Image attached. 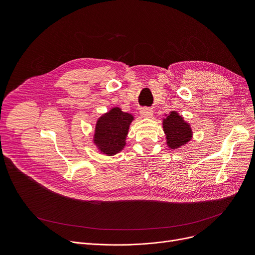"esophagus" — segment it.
I'll use <instances>...</instances> for the list:
<instances>
[{
	"label": "esophagus",
	"instance_id": "1",
	"mask_svg": "<svg viewBox=\"0 0 255 255\" xmlns=\"http://www.w3.org/2000/svg\"><path fill=\"white\" fill-rule=\"evenodd\" d=\"M139 113L143 118H151L153 115V111L149 109V107H142V109H140Z\"/></svg>",
	"mask_w": 255,
	"mask_h": 255
}]
</instances>
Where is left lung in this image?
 Here are the masks:
<instances>
[{
	"instance_id": "left-lung-1",
	"label": "left lung",
	"mask_w": 255,
	"mask_h": 255,
	"mask_svg": "<svg viewBox=\"0 0 255 255\" xmlns=\"http://www.w3.org/2000/svg\"><path fill=\"white\" fill-rule=\"evenodd\" d=\"M163 128L166 134L167 144L169 148L179 146L188 142L191 138L192 132L189 125L177 113L171 112L166 119L163 120Z\"/></svg>"
}]
</instances>
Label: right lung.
<instances>
[{
    "label": "right lung",
    "instance_id": "1",
    "mask_svg": "<svg viewBox=\"0 0 255 255\" xmlns=\"http://www.w3.org/2000/svg\"><path fill=\"white\" fill-rule=\"evenodd\" d=\"M132 120L131 115L115 107L97 121L94 141L104 154L115 155L124 148Z\"/></svg>",
    "mask_w": 255,
    "mask_h": 255
}]
</instances>
